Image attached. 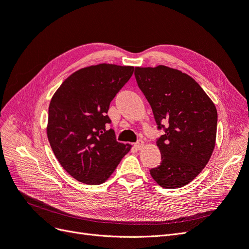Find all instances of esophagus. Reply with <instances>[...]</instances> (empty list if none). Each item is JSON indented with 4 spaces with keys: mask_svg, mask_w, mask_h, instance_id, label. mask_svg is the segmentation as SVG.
I'll list each match as a JSON object with an SVG mask.
<instances>
[{
    "mask_svg": "<svg viewBox=\"0 0 249 249\" xmlns=\"http://www.w3.org/2000/svg\"><path fill=\"white\" fill-rule=\"evenodd\" d=\"M143 144H144V142H143L142 140H138L136 143H135V147H136L137 149H141L143 147Z\"/></svg>",
    "mask_w": 249,
    "mask_h": 249,
    "instance_id": "esophagus-1",
    "label": "esophagus"
}]
</instances>
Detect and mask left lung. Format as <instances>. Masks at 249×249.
<instances>
[{"instance_id":"8db88e82","label":"left lung","mask_w":249,"mask_h":249,"mask_svg":"<svg viewBox=\"0 0 249 249\" xmlns=\"http://www.w3.org/2000/svg\"><path fill=\"white\" fill-rule=\"evenodd\" d=\"M135 78L153 109L162 162L149 170L166 189L183 187L199 175L215 147L217 110L190 76L170 67H136ZM163 123H167L165 127Z\"/></svg>"}]
</instances>
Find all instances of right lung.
<instances>
[{
  "instance_id": "obj_1",
  "label": "right lung",
  "mask_w": 249,
  "mask_h": 249,
  "mask_svg": "<svg viewBox=\"0 0 249 249\" xmlns=\"http://www.w3.org/2000/svg\"><path fill=\"white\" fill-rule=\"evenodd\" d=\"M134 71L133 66L99 64L67 78L52 97L48 138L61 166L81 183L100 185L117 167L131 145L108 129L110 103Z\"/></svg>"
}]
</instances>
